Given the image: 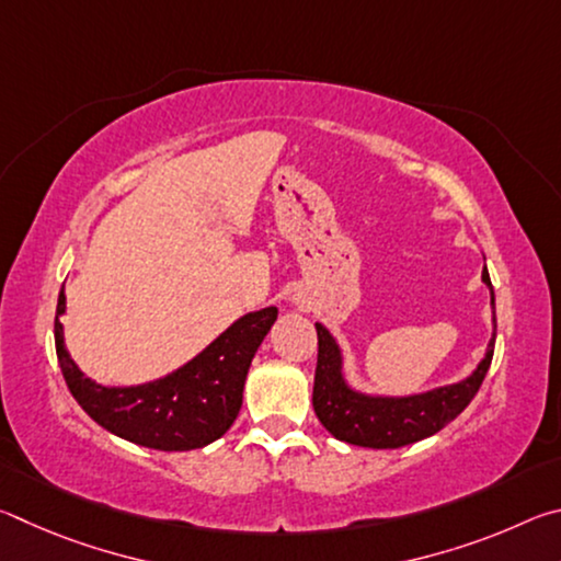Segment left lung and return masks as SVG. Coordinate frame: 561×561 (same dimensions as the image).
<instances>
[{
  "mask_svg": "<svg viewBox=\"0 0 561 561\" xmlns=\"http://www.w3.org/2000/svg\"><path fill=\"white\" fill-rule=\"evenodd\" d=\"M482 282L490 289L492 304V339L488 341L485 356L472 368L470 376L455 383L435 386L421 393L388 396V393H368L351 386L346 378L344 348L339 346L334 334L317 321L319 336V358L314 376V413L321 425L334 435L336 440L360 448L393 450L403 445L417 443L445 428L455 421L468 403L480 391L482 381L495 351V291L488 267L482 270Z\"/></svg>",
  "mask_w": 561,
  "mask_h": 561,
  "instance_id": "8db88e82",
  "label": "left lung"
}]
</instances>
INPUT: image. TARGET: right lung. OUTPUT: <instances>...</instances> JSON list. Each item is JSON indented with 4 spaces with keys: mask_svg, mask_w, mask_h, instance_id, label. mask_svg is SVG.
I'll list each match as a JSON object with an SVG mask.
<instances>
[{
    "mask_svg": "<svg viewBox=\"0 0 561 561\" xmlns=\"http://www.w3.org/2000/svg\"><path fill=\"white\" fill-rule=\"evenodd\" d=\"M64 314L61 289L54 321L56 356L66 386L83 411L123 440L183 453L205 448L230 431L242 408L247 371L277 321V307L240 317L175 371L136 386H103L83 374L66 348Z\"/></svg>",
    "mask_w": 561,
    "mask_h": 561,
    "instance_id": "add662e5",
    "label": "right lung"
}]
</instances>
